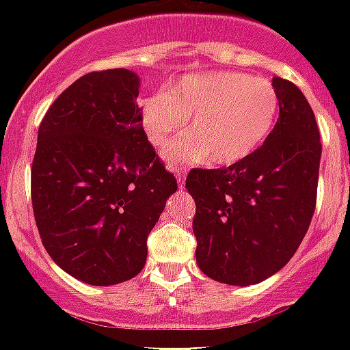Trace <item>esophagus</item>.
Listing matches in <instances>:
<instances>
[{"label":"esophagus","instance_id":"34e87169","mask_svg":"<svg viewBox=\"0 0 350 350\" xmlns=\"http://www.w3.org/2000/svg\"><path fill=\"white\" fill-rule=\"evenodd\" d=\"M176 172V178H178V183H180V187L183 185V181H185V167H174V169H172Z\"/></svg>","mask_w":350,"mask_h":350}]
</instances>
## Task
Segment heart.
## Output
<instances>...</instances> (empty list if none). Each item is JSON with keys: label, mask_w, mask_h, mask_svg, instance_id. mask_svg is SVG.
Instances as JSON below:
<instances>
[{"label": "heart", "mask_w": 350, "mask_h": 350, "mask_svg": "<svg viewBox=\"0 0 350 350\" xmlns=\"http://www.w3.org/2000/svg\"><path fill=\"white\" fill-rule=\"evenodd\" d=\"M280 98L267 79L243 72L189 74L165 94L139 101L143 131L165 145L185 125L189 131L165 148L170 163L232 165L249 158L274 129Z\"/></svg>", "instance_id": "b5f03b06"}]
</instances>
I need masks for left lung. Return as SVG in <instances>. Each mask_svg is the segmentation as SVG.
I'll return each mask as SVG.
<instances>
[{"instance_id": "left-lung-1", "label": "left lung", "mask_w": 350, "mask_h": 350, "mask_svg": "<svg viewBox=\"0 0 350 350\" xmlns=\"http://www.w3.org/2000/svg\"><path fill=\"white\" fill-rule=\"evenodd\" d=\"M280 118L263 145L227 169H192L196 263L227 285H256L298 250L316 207L321 143L304 92L274 78Z\"/></svg>"}]
</instances>
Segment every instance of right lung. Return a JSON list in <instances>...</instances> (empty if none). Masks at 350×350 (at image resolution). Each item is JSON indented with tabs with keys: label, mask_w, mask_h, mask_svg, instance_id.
Wrapping results in <instances>:
<instances>
[{
	"label": "right lung",
	"mask_w": 350,
	"mask_h": 350,
	"mask_svg": "<svg viewBox=\"0 0 350 350\" xmlns=\"http://www.w3.org/2000/svg\"><path fill=\"white\" fill-rule=\"evenodd\" d=\"M137 96L139 78L129 68L85 74L38 131L36 225L54 263L89 285L139 274L147 236L178 191L143 131Z\"/></svg>",
	"instance_id": "right-lung-1"
}]
</instances>
